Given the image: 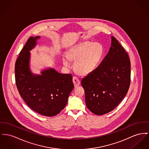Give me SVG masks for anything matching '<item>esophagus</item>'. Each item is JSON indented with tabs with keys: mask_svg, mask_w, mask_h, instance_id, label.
<instances>
[{
	"mask_svg": "<svg viewBox=\"0 0 149 149\" xmlns=\"http://www.w3.org/2000/svg\"><path fill=\"white\" fill-rule=\"evenodd\" d=\"M73 82L74 84V88H77L80 84V80L77 77L74 76L73 77Z\"/></svg>",
	"mask_w": 149,
	"mask_h": 149,
	"instance_id": "esophagus-1",
	"label": "esophagus"
}]
</instances>
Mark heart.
I'll return each mask as SVG.
<instances>
[{
    "mask_svg": "<svg viewBox=\"0 0 149 149\" xmlns=\"http://www.w3.org/2000/svg\"><path fill=\"white\" fill-rule=\"evenodd\" d=\"M104 54L102 44L85 42L75 45L68 50L67 56L63 58V64L70 67V59L76 60L75 71L81 75H86L95 70Z\"/></svg>",
    "mask_w": 149,
    "mask_h": 149,
    "instance_id": "b5f03b06",
    "label": "heart"
}]
</instances>
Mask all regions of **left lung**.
<instances>
[{"mask_svg":"<svg viewBox=\"0 0 149 149\" xmlns=\"http://www.w3.org/2000/svg\"><path fill=\"white\" fill-rule=\"evenodd\" d=\"M130 83L129 56L112 36L107 55L97 68L81 81L87 107L97 115L112 111L127 95Z\"/></svg>","mask_w":149,"mask_h":149,"instance_id":"1","label":"left lung"}]
</instances>
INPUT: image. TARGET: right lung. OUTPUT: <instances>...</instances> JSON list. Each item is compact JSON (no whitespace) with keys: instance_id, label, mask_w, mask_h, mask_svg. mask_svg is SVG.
I'll list each match as a JSON object with an SVG mask.
<instances>
[{"instance_id":"1","label":"right lung","mask_w":149,"mask_h":149,"mask_svg":"<svg viewBox=\"0 0 149 149\" xmlns=\"http://www.w3.org/2000/svg\"><path fill=\"white\" fill-rule=\"evenodd\" d=\"M40 37H30L20 51L15 63V81L21 97L31 109L46 116L58 115L64 109L74 88L71 74H61L52 68L41 75L29 68L30 50Z\"/></svg>"}]
</instances>
